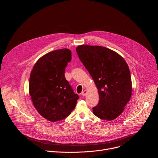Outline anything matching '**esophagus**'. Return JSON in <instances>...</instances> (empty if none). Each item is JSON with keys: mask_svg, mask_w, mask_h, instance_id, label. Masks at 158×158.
<instances>
[{"mask_svg": "<svg viewBox=\"0 0 158 158\" xmlns=\"http://www.w3.org/2000/svg\"><path fill=\"white\" fill-rule=\"evenodd\" d=\"M87 90H84V91H82V96H85L87 95Z\"/></svg>", "mask_w": 158, "mask_h": 158, "instance_id": "obj_1", "label": "esophagus"}]
</instances>
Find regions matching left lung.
Here are the masks:
<instances>
[{"instance_id":"obj_1","label":"left lung","mask_w":158,"mask_h":158,"mask_svg":"<svg viewBox=\"0 0 158 158\" xmlns=\"http://www.w3.org/2000/svg\"><path fill=\"white\" fill-rule=\"evenodd\" d=\"M76 52L98 90L99 101L93 107L94 114L106 121L115 119L132 95L127 64L118 53L102 46L80 45Z\"/></svg>"}]
</instances>
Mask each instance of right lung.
<instances>
[{
	"label": "right lung",
	"instance_id": "add662e5",
	"mask_svg": "<svg viewBox=\"0 0 158 158\" xmlns=\"http://www.w3.org/2000/svg\"><path fill=\"white\" fill-rule=\"evenodd\" d=\"M71 60L69 49L55 50L40 57L31 73L29 90L31 100L39 113L49 121L67 118L79 99L64 76L65 67Z\"/></svg>",
	"mask_w": 158,
	"mask_h": 158
}]
</instances>
